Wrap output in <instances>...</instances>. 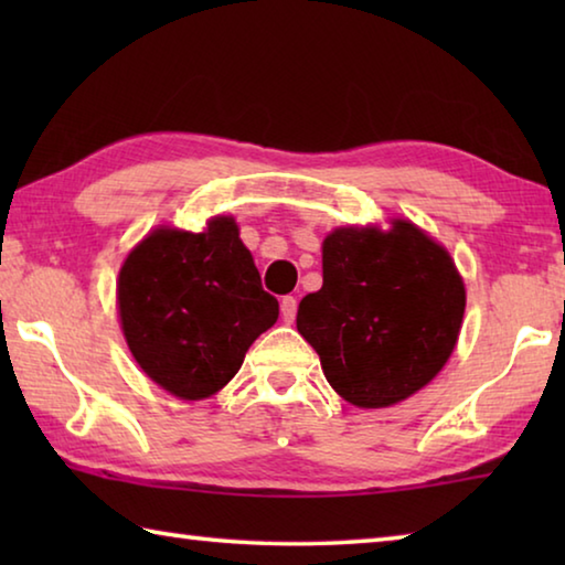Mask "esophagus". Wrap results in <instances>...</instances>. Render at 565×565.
<instances>
[{"label": "esophagus", "mask_w": 565, "mask_h": 565, "mask_svg": "<svg viewBox=\"0 0 565 565\" xmlns=\"http://www.w3.org/2000/svg\"><path fill=\"white\" fill-rule=\"evenodd\" d=\"M281 319L286 323H291L296 319V299H294V296H284V299H281Z\"/></svg>", "instance_id": "34e87169"}]
</instances>
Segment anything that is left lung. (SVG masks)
I'll return each mask as SVG.
<instances>
[{
	"instance_id": "1",
	"label": "left lung",
	"mask_w": 565,
	"mask_h": 565,
	"mask_svg": "<svg viewBox=\"0 0 565 565\" xmlns=\"http://www.w3.org/2000/svg\"><path fill=\"white\" fill-rule=\"evenodd\" d=\"M466 291L444 246L408 222L337 228L323 242V286L296 329L323 376L353 406L384 408L424 388L456 347Z\"/></svg>"
}]
</instances>
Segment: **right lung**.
Listing matches in <instances>:
<instances>
[{
    "mask_svg": "<svg viewBox=\"0 0 565 565\" xmlns=\"http://www.w3.org/2000/svg\"><path fill=\"white\" fill-rule=\"evenodd\" d=\"M121 329L151 381L179 398L216 394L259 333L279 319L232 216L206 232L157 228L127 256L117 284Z\"/></svg>",
    "mask_w": 565,
    "mask_h": 565,
    "instance_id": "1",
    "label": "right lung"
}]
</instances>
